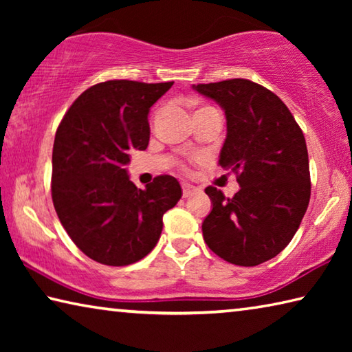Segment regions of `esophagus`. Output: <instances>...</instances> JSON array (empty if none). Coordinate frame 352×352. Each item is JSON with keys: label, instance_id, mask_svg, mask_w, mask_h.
<instances>
[{"label": "esophagus", "instance_id": "1", "mask_svg": "<svg viewBox=\"0 0 352 352\" xmlns=\"http://www.w3.org/2000/svg\"><path fill=\"white\" fill-rule=\"evenodd\" d=\"M182 188H183V197L184 199H188L189 195H192L195 192V190H199L197 188L192 186V184H189V183H183Z\"/></svg>", "mask_w": 352, "mask_h": 352}]
</instances>
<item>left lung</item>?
<instances>
[{"mask_svg":"<svg viewBox=\"0 0 352 352\" xmlns=\"http://www.w3.org/2000/svg\"><path fill=\"white\" fill-rule=\"evenodd\" d=\"M222 107L226 138L219 164L237 174L231 199L208 186L212 210L201 223L206 245L234 265L275 258L295 236L311 199L306 140L275 93L247 79L192 85Z\"/></svg>","mask_w":352,"mask_h":352,"instance_id":"1","label":"left lung"}]
</instances>
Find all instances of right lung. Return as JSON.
Returning <instances> with one entry per match:
<instances>
[{
	"mask_svg": "<svg viewBox=\"0 0 352 352\" xmlns=\"http://www.w3.org/2000/svg\"><path fill=\"white\" fill-rule=\"evenodd\" d=\"M174 82L107 80L65 113L52 147L51 194L58 219L88 258L129 265L152 252L163 214L182 197L177 178L155 177L146 189L130 182L129 152L151 138L148 110Z\"/></svg>",
	"mask_w": 352,
	"mask_h": 352,
	"instance_id": "add662e5",
	"label": "right lung"
}]
</instances>
